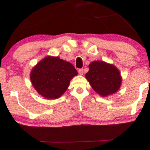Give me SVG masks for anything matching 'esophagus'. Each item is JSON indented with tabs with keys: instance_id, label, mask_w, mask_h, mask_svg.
Returning <instances> with one entry per match:
<instances>
[{
	"instance_id": "esophagus-1",
	"label": "esophagus",
	"mask_w": 150,
	"mask_h": 150,
	"mask_svg": "<svg viewBox=\"0 0 150 150\" xmlns=\"http://www.w3.org/2000/svg\"><path fill=\"white\" fill-rule=\"evenodd\" d=\"M78 73H79V75H83V69H79V70H78Z\"/></svg>"
}]
</instances>
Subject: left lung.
<instances>
[{
  "instance_id": "1",
  "label": "left lung",
  "mask_w": 150,
  "mask_h": 150,
  "mask_svg": "<svg viewBox=\"0 0 150 150\" xmlns=\"http://www.w3.org/2000/svg\"><path fill=\"white\" fill-rule=\"evenodd\" d=\"M86 77L95 92L103 96L115 93L122 83L120 73L116 67L103 61L92 62Z\"/></svg>"
}]
</instances>
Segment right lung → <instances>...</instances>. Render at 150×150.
<instances>
[{
    "instance_id": "add662e5",
    "label": "right lung",
    "mask_w": 150,
    "mask_h": 150,
    "mask_svg": "<svg viewBox=\"0 0 150 150\" xmlns=\"http://www.w3.org/2000/svg\"><path fill=\"white\" fill-rule=\"evenodd\" d=\"M77 71L70 62L58 57L47 56L38 63L30 73V80L38 93L47 98L62 96Z\"/></svg>"
}]
</instances>
